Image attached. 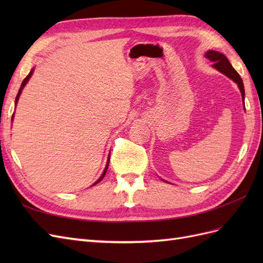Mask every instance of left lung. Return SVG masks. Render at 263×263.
<instances>
[{
    "label": "left lung",
    "mask_w": 263,
    "mask_h": 263,
    "mask_svg": "<svg viewBox=\"0 0 263 263\" xmlns=\"http://www.w3.org/2000/svg\"><path fill=\"white\" fill-rule=\"evenodd\" d=\"M205 57L213 62V67L215 69H217L221 73H224L225 76L232 79L233 81H235L238 84V87H239V90L241 92L242 101H245V89H243V83H242L241 78L239 74H238L237 71L233 68V66L230 65V62L226 58V55L218 51L209 50L205 53Z\"/></svg>",
    "instance_id": "left-lung-1"
}]
</instances>
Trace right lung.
<instances>
[{
  "mask_svg": "<svg viewBox=\"0 0 263 263\" xmlns=\"http://www.w3.org/2000/svg\"><path fill=\"white\" fill-rule=\"evenodd\" d=\"M33 72H34V69L33 70H31L30 71V72L28 73V76L25 78V79H24V81L22 82V85H21V89H20V91H18V93H17V95H16V99H15V105H16L17 104V101H18V99H20V95H21V93H22V90L24 89V86H25L26 85V83L28 82V80H29V78L31 77V74H33ZM13 116H14V114H13ZM108 163H109V156H108V159H107V163H106V166H105V169H104V171H103V174H102V176H101V178L97 181V182H95L94 183V184L93 185H95V184H97V183H99L103 178H104V176H105V173H106V171H107V168H108Z\"/></svg>",
  "mask_w": 263,
  "mask_h": 263,
  "instance_id": "1",
  "label": "right lung"
}]
</instances>
